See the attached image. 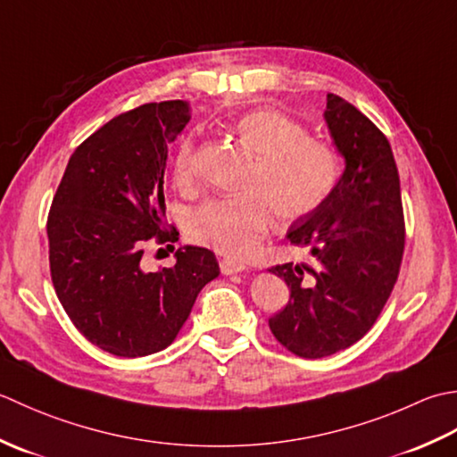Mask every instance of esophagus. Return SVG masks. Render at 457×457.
<instances>
[{
  "instance_id": "esophagus-1",
  "label": "esophagus",
  "mask_w": 457,
  "mask_h": 457,
  "mask_svg": "<svg viewBox=\"0 0 457 457\" xmlns=\"http://www.w3.org/2000/svg\"><path fill=\"white\" fill-rule=\"evenodd\" d=\"M219 266H220V272L225 274V276L238 274V272H242V270H246L245 264L237 262V260H232V258H222L220 262H219Z\"/></svg>"
}]
</instances>
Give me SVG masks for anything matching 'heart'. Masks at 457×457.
Returning <instances> with one entry per match:
<instances>
[{"label": "heart", "mask_w": 457, "mask_h": 457, "mask_svg": "<svg viewBox=\"0 0 457 457\" xmlns=\"http://www.w3.org/2000/svg\"><path fill=\"white\" fill-rule=\"evenodd\" d=\"M238 142L256 157L237 197L212 199L193 212L187 232L197 245L225 256H248L272 225L303 219L329 197L339 179L333 145L307 136L280 110H253L232 124ZM177 185L187 187L195 175L193 142L185 139L175 155Z\"/></svg>", "instance_id": "1"}]
</instances>
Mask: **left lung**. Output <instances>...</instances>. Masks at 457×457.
<instances>
[{
    "label": "left lung",
    "mask_w": 457,
    "mask_h": 457,
    "mask_svg": "<svg viewBox=\"0 0 457 457\" xmlns=\"http://www.w3.org/2000/svg\"><path fill=\"white\" fill-rule=\"evenodd\" d=\"M325 122L345 160L329 197L287 230L310 262L270 272L290 287V302L268 320L282 345L303 359L351 347L383 312L404 253L400 179L386 136L337 95H328Z\"/></svg>",
    "instance_id": "left-lung-1"
}]
</instances>
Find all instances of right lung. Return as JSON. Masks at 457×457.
I'll list each match as a JSON object with an SVG mask.
<instances>
[{"label":"right lung","instance_id":"obj_1","mask_svg":"<svg viewBox=\"0 0 457 457\" xmlns=\"http://www.w3.org/2000/svg\"><path fill=\"white\" fill-rule=\"evenodd\" d=\"M183 100L152 102L110 120L71 155L46 219L49 264L64 312L92 345L145 357L171 345L199 292L219 276L201 246L147 272L150 242H175L165 222L167 150L189 122ZM171 246V245H167Z\"/></svg>","mask_w":457,"mask_h":457}]
</instances>
